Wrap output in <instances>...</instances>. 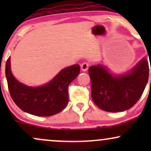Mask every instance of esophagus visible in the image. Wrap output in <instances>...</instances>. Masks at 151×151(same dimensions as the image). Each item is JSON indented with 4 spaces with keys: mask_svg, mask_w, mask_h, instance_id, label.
<instances>
[{
    "mask_svg": "<svg viewBox=\"0 0 151 151\" xmlns=\"http://www.w3.org/2000/svg\"><path fill=\"white\" fill-rule=\"evenodd\" d=\"M89 63H87V62H84V63L81 65V70L85 72V71H86L88 69H89Z\"/></svg>",
    "mask_w": 151,
    "mask_h": 151,
    "instance_id": "1",
    "label": "esophagus"
}]
</instances>
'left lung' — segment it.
<instances>
[{
  "mask_svg": "<svg viewBox=\"0 0 151 151\" xmlns=\"http://www.w3.org/2000/svg\"><path fill=\"white\" fill-rule=\"evenodd\" d=\"M89 74L93 103L106 111H124L138 101L144 91L148 80V62L143 58L123 74H113L101 65L90 67Z\"/></svg>",
  "mask_w": 151,
  "mask_h": 151,
  "instance_id": "8db88e82",
  "label": "left lung"
}]
</instances>
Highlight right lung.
Listing matches in <instances>:
<instances>
[{"label": "right lung", "mask_w": 151, "mask_h": 151, "mask_svg": "<svg viewBox=\"0 0 151 151\" xmlns=\"http://www.w3.org/2000/svg\"><path fill=\"white\" fill-rule=\"evenodd\" d=\"M79 65L60 71L44 85L29 86L17 80L10 68V58L6 64V76L12 99L23 111L37 116H50L60 113L68 104V86L79 75Z\"/></svg>", "instance_id": "obj_1"}]
</instances>
